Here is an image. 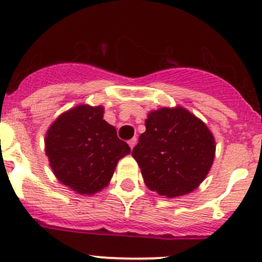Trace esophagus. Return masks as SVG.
Returning a JSON list of instances; mask_svg holds the SVG:
<instances>
[{"instance_id": "esophagus-1", "label": "esophagus", "mask_w": 262, "mask_h": 262, "mask_svg": "<svg viewBox=\"0 0 262 262\" xmlns=\"http://www.w3.org/2000/svg\"><path fill=\"white\" fill-rule=\"evenodd\" d=\"M128 143H129V147H130V148L133 149L134 146H136V143H137V138H132L130 141L128 142Z\"/></svg>"}]
</instances>
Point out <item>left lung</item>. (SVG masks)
I'll return each mask as SVG.
<instances>
[{
	"instance_id": "obj_1",
	"label": "left lung",
	"mask_w": 262,
	"mask_h": 262,
	"mask_svg": "<svg viewBox=\"0 0 262 262\" xmlns=\"http://www.w3.org/2000/svg\"><path fill=\"white\" fill-rule=\"evenodd\" d=\"M144 125L146 132L132 156L147 187L167 199L199 187L215 156V139L209 128L183 107L152 111Z\"/></svg>"
}]
</instances>
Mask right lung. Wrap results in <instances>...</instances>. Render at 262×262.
Here are the masks:
<instances>
[{
	"mask_svg": "<svg viewBox=\"0 0 262 262\" xmlns=\"http://www.w3.org/2000/svg\"><path fill=\"white\" fill-rule=\"evenodd\" d=\"M45 143L53 174L79 194L103 189L119 160L130 152L103 120L101 106L80 105L63 113L50 126Z\"/></svg>",
	"mask_w": 262,
	"mask_h": 262,
	"instance_id": "obj_1",
	"label": "right lung"
}]
</instances>
